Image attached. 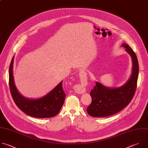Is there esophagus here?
<instances>
[{
	"instance_id": "obj_1",
	"label": "esophagus",
	"mask_w": 148,
	"mask_h": 148,
	"mask_svg": "<svg viewBox=\"0 0 148 148\" xmlns=\"http://www.w3.org/2000/svg\"><path fill=\"white\" fill-rule=\"evenodd\" d=\"M79 77L81 78V80L82 81V82H86V73L84 70H81L79 73ZM77 92L78 93H84L85 92V88L83 86V85H79L78 86H77Z\"/></svg>"
}]
</instances>
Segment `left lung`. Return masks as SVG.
I'll list each match as a JSON object with an SVG mask.
<instances>
[{
    "mask_svg": "<svg viewBox=\"0 0 148 148\" xmlns=\"http://www.w3.org/2000/svg\"><path fill=\"white\" fill-rule=\"evenodd\" d=\"M121 46L130 55L132 60V73L128 80L120 87H107L99 82H96L90 92L92 102L86 109L88 113L94 117H104L114 114L131 101L135 94L139 73L137 57L127 44Z\"/></svg>",
    "mask_w": 148,
    "mask_h": 148,
    "instance_id": "1",
    "label": "left lung"
}]
</instances>
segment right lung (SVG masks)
<instances>
[{
	"label": "right lung",
	"instance_id": "1",
	"mask_svg": "<svg viewBox=\"0 0 148 148\" xmlns=\"http://www.w3.org/2000/svg\"><path fill=\"white\" fill-rule=\"evenodd\" d=\"M13 57L9 67V86L17 106L27 114L36 118H50L56 116L64 102L66 94L63 89V81L46 95L32 99L23 96L18 90L13 77Z\"/></svg>",
	"mask_w": 148,
	"mask_h": 148
}]
</instances>
